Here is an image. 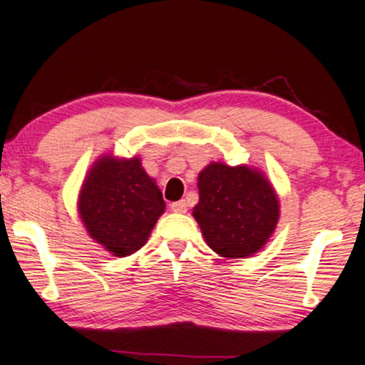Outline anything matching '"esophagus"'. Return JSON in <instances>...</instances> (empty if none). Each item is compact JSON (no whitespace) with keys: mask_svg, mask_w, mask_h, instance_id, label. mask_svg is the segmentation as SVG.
<instances>
[{"mask_svg":"<svg viewBox=\"0 0 365 365\" xmlns=\"http://www.w3.org/2000/svg\"><path fill=\"white\" fill-rule=\"evenodd\" d=\"M170 210L175 211V213H185V211H187V201L185 200L173 201V203L170 205Z\"/></svg>","mask_w":365,"mask_h":365,"instance_id":"esophagus-1","label":"esophagus"}]
</instances>
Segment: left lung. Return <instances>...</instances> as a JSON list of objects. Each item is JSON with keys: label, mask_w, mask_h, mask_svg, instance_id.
Returning a JSON list of instances; mask_svg holds the SVG:
<instances>
[{"label": "left lung", "mask_w": 365, "mask_h": 365, "mask_svg": "<svg viewBox=\"0 0 365 365\" xmlns=\"http://www.w3.org/2000/svg\"><path fill=\"white\" fill-rule=\"evenodd\" d=\"M198 190L193 216L221 257H247L267 242L279 221V200L262 173L211 164L198 175Z\"/></svg>", "instance_id": "8db88e82"}]
</instances>
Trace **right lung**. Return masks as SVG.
I'll list each match as a JSON object with an SVG mask.
<instances>
[{
	"label": "right lung",
	"mask_w": 365,
	"mask_h": 365,
	"mask_svg": "<svg viewBox=\"0 0 365 365\" xmlns=\"http://www.w3.org/2000/svg\"><path fill=\"white\" fill-rule=\"evenodd\" d=\"M164 210L159 187L135 157L98 160L78 200L80 216L90 236L118 257L144 246Z\"/></svg>",
	"instance_id": "right-lung-1"
}]
</instances>
